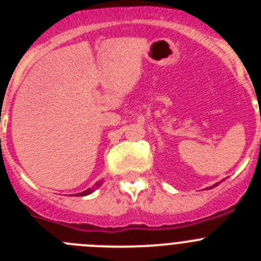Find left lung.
<instances>
[{"mask_svg":"<svg viewBox=\"0 0 261 261\" xmlns=\"http://www.w3.org/2000/svg\"><path fill=\"white\" fill-rule=\"evenodd\" d=\"M214 186H217V184H214Z\"/></svg>","mask_w":261,"mask_h":261,"instance_id":"8db88e82","label":"left lung"}]
</instances>
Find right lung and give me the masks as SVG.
Listing matches in <instances>:
<instances>
[{
	"instance_id": "add662e5",
	"label": "right lung",
	"mask_w": 261,
	"mask_h": 261,
	"mask_svg": "<svg viewBox=\"0 0 261 261\" xmlns=\"http://www.w3.org/2000/svg\"><path fill=\"white\" fill-rule=\"evenodd\" d=\"M100 184H102V181H96V183L94 184V186L91 187V188H89V190L84 191V192L78 193V196H87V195H90V193H93L94 191H95V190H98V188H99V186H100Z\"/></svg>"
}]
</instances>
